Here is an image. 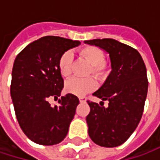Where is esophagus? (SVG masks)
Listing matches in <instances>:
<instances>
[{
  "mask_svg": "<svg viewBox=\"0 0 160 160\" xmlns=\"http://www.w3.org/2000/svg\"><path fill=\"white\" fill-rule=\"evenodd\" d=\"M79 99H80V103H84V102L86 101V98H85V97H80Z\"/></svg>",
  "mask_w": 160,
  "mask_h": 160,
  "instance_id": "1",
  "label": "esophagus"
}]
</instances>
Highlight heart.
Listing matches in <instances>:
<instances>
[{
    "instance_id": "obj_1",
    "label": "heart",
    "mask_w": 160,
    "mask_h": 160,
    "mask_svg": "<svg viewBox=\"0 0 160 160\" xmlns=\"http://www.w3.org/2000/svg\"><path fill=\"white\" fill-rule=\"evenodd\" d=\"M79 54L84 58L90 65L91 69L89 73H92L97 79L104 80L108 72V66L104 61L105 53L98 47L86 46L79 50ZM72 54L70 52H65L58 60V69L60 74L64 78H68L71 74ZM96 87L95 80L92 77L86 79L72 78L65 84V90L67 92L77 96H83L88 92H92Z\"/></svg>"
}]
</instances>
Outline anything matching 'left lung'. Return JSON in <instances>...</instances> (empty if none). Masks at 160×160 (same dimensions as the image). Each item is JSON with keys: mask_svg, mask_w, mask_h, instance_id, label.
Returning a JSON list of instances; mask_svg holds the SVG:
<instances>
[{"mask_svg": "<svg viewBox=\"0 0 160 160\" xmlns=\"http://www.w3.org/2000/svg\"><path fill=\"white\" fill-rule=\"evenodd\" d=\"M109 53L111 72L105 83L92 94L100 105L88 102L90 113L86 118L88 133L93 143L116 147L128 140L138 126L147 95L146 68L141 54L134 48L113 39L84 42ZM109 107H103V101Z\"/></svg>", "mask_w": 160, "mask_h": 160, "instance_id": "obj_1", "label": "left lung"}]
</instances>
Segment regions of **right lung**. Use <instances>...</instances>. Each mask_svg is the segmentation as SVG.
Returning <instances> with one entry per match:
<instances>
[{
    "mask_svg": "<svg viewBox=\"0 0 160 160\" xmlns=\"http://www.w3.org/2000/svg\"><path fill=\"white\" fill-rule=\"evenodd\" d=\"M80 44L79 41L46 36L29 43L16 57L11 97L20 128L36 144H59L68 134L79 98L68 93L54 107L49 104L48 98H57L64 88L58 69L60 56Z\"/></svg>",
    "mask_w": 160,
    "mask_h": 160,
    "instance_id": "obj_1",
    "label": "right lung"
}]
</instances>
